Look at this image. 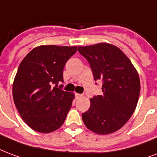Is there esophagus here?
<instances>
[{
	"label": "esophagus",
	"instance_id": "esophagus-1",
	"mask_svg": "<svg viewBox=\"0 0 157 157\" xmlns=\"http://www.w3.org/2000/svg\"><path fill=\"white\" fill-rule=\"evenodd\" d=\"M82 96H83L82 94L75 93V98H76V99H79V98H81V97H82Z\"/></svg>",
	"mask_w": 157,
	"mask_h": 157
}]
</instances>
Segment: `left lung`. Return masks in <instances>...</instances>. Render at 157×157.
Segmentation results:
<instances>
[{"instance_id": "1", "label": "left lung", "mask_w": 157, "mask_h": 157, "mask_svg": "<svg viewBox=\"0 0 157 157\" xmlns=\"http://www.w3.org/2000/svg\"><path fill=\"white\" fill-rule=\"evenodd\" d=\"M78 52L90 63L95 81L103 82V94L90 98L83 122L96 134L113 133L128 121L136 107L140 90L137 71L120 48L109 43L79 46Z\"/></svg>"}]
</instances>
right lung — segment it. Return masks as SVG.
I'll list each match as a JSON object with an SVG mask.
<instances>
[{
	"label": "right lung",
	"mask_w": 157,
	"mask_h": 157,
	"mask_svg": "<svg viewBox=\"0 0 157 157\" xmlns=\"http://www.w3.org/2000/svg\"><path fill=\"white\" fill-rule=\"evenodd\" d=\"M76 51L77 46H39L20 64L12 86L14 103L36 132L50 133L63 125L75 95L56 86L63 82L65 65Z\"/></svg>",
	"instance_id": "right-lung-1"
}]
</instances>
